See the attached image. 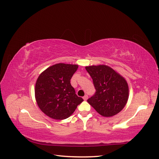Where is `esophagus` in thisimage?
<instances>
[{"mask_svg":"<svg viewBox=\"0 0 159 159\" xmlns=\"http://www.w3.org/2000/svg\"><path fill=\"white\" fill-rule=\"evenodd\" d=\"M84 100H87L88 99V95H85L84 96Z\"/></svg>","mask_w":159,"mask_h":159,"instance_id":"1","label":"esophagus"}]
</instances>
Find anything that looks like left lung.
<instances>
[{"instance_id":"8db88e82","label":"left lung","mask_w":159,"mask_h":159,"mask_svg":"<svg viewBox=\"0 0 159 159\" xmlns=\"http://www.w3.org/2000/svg\"><path fill=\"white\" fill-rule=\"evenodd\" d=\"M85 69L92 78L95 89L88 102L104 117H111L121 111L129 97L125 80L107 66H91Z\"/></svg>"}]
</instances>
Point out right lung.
<instances>
[{
    "label": "right lung",
    "instance_id": "right-lung-1",
    "mask_svg": "<svg viewBox=\"0 0 159 159\" xmlns=\"http://www.w3.org/2000/svg\"><path fill=\"white\" fill-rule=\"evenodd\" d=\"M78 65L57 64L39 75L35 86L38 107L47 116L62 120L69 117L83 102L70 84Z\"/></svg>",
    "mask_w": 159,
    "mask_h": 159
}]
</instances>
